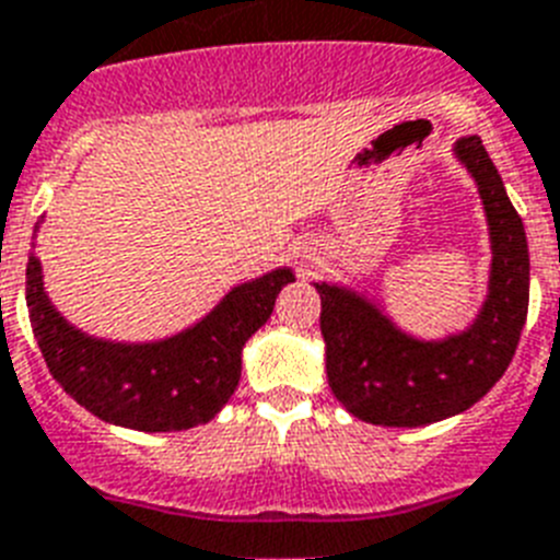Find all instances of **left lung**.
<instances>
[{
	"instance_id": "obj_1",
	"label": "left lung",
	"mask_w": 560,
	"mask_h": 560,
	"mask_svg": "<svg viewBox=\"0 0 560 560\" xmlns=\"http://www.w3.org/2000/svg\"><path fill=\"white\" fill-rule=\"evenodd\" d=\"M452 151L478 186L492 248L487 298L464 331L420 340L363 291L314 283L331 392L354 418L374 427H427L466 412L501 381L526 323L524 223L480 137H460Z\"/></svg>"
}]
</instances>
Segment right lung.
Instances as JSON below:
<instances>
[{
    "label": "right lung",
    "instance_id": "right-lung-1",
    "mask_svg": "<svg viewBox=\"0 0 560 560\" xmlns=\"http://www.w3.org/2000/svg\"><path fill=\"white\" fill-rule=\"evenodd\" d=\"M25 300L39 352L68 395L105 423L179 432L208 423L234 395L243 346L271 317L289 266L240 283L188 329L148 343L85 335L50 303L42 262L27 257Z\"/></svg>",
    "mask_w": 560,
    "mask_h": 560
}]
</instances>
